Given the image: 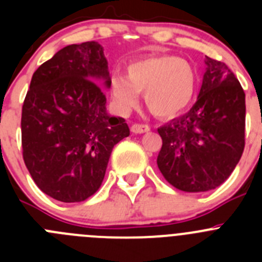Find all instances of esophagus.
<instances>
[{"label":"esophagus","instance_id":"esophagus-1","mask_svg":"<svg viewBox=\"0 0 262 262\" xmlns=\"http://www.w3.org/2000/svg\"><path fill=\"white\" fill-rule=\"evenodd\" d=\"M131 131H133L134 134L147 133V131H149V126H148V124H134V126L131 127Z\"/></svg>","mask_w":262,"mask_h":262}]
</instances>
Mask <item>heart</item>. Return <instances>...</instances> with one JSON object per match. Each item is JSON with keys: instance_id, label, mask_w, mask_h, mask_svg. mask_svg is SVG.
I'll return each instance as SVG.
<instances>
[{"instance_id": "1", "label": "heart", "mask_w": 262, "mask_h": 262, "mask_svg": "<svg viewBox=\"0 0 262 262\" xmlns=\"http://www.w3.org/2000/svg\"><path fill=\"white\" fill-rule=\"evenodd\" d=\"M195 85L190 62L173 55H152L129 62L127 76H111L108 92L120 111L135 107L140 93H145V103L155 115L170 118L190 105Z\"/></svg>"}]
</instances>
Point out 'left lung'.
<instances>
[{
	"instance_id": "1",
	"label": "left lung",
	"mask_w": 262,
	"mask_h": 262,
	"mask_svg": "<svg viewBox=\"0 0 262 262\" xmlns=\"http://www.w3.org/2000/svg\"><path fill=\"white\" fill-rule=\"evenodd\" d=\"M196 102L189 113L160 127L157 166L178 190L209 191L223 184L245 145V93L222 61L206 56Z\"/></svg>"
}]
</instances>
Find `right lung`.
Listing matches in <instances>:
<instances>
[{"label":"right lung","mask_w":262,"mask_h":262,"mask_svg":"<svg viewBox=\"0 0 262 262\" xmlns=\"http://www.w3.org/2000/svg\"><path fill=\"white\" fill-rule=\"evenodd\" d=\"M107 60L97 41L71 45L32 75L22 107L23 160L43 193L60 202L93 195L111 151L129 135L126 120L106 111Z\"/></svg>","instance_id":"obj_1"}]
</instances>
